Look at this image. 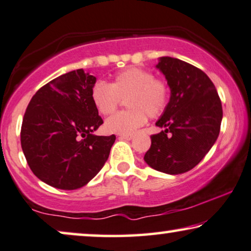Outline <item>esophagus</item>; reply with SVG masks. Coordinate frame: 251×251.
Returning <instances> with one entry per match:
<instances>
[{
  "label": "esophagus",
  "instance_id": "1",
  "mask_svg": "<svg viewBox=\"0 0 251 251\" xmlns=\"http://www.w3.org/2000/svg\"><path fill=\"white\" fill-rule=\"evenodd\" d=\"M119 139H124V140H132L133 135H119Z\"/></svg>",
  "mask_w": 251,
  "mask_h": 251
}]
</instances>
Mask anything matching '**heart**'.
<instances>
[{
    "mask_svg": "<svg viewBox=\"0 0 251 251\" xmlns=\"http://www.w3.org/2000/svg\"><path fill=\"white\" fill-rule=\"evenodd\" d=\"M92 102L101 115H111L126 100L128 110L118 112L105 120L106 132L132 135L147 122V116L155 118L168 108L171 87L163 78H155L148 70L127 68L117 72L108 83L99 80L92 87Z\"/></svg>",
    "mask_w": 251,
    "mask_h": 251,
    "instance_id": "obj_1",
    "label": "heart"
}]
</instances>
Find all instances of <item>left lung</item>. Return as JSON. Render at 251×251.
<instances>
[{"mask_svg":"<svg viewBox=\"0 0 251 251\" xmlns=\"http://www.w3.org/2000/svg\"><path fill=\"white\" fill-rule=\"evenodd\" d=\"M157 68L171 87V99L156 123L163 131L151 135L145 160L157 171L180 175L195 168L216 142L223 118L222 101L213 82L196 66L162 57Z\"/></svg>","mask_w":251,"mask_h":251,"instance_id":"left-lung-1","label":"left lung"}]
</instances>
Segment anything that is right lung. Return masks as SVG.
I'll use <instances>...</instances> for the list:
<instances>
[{"instance_id":"1","label":"right lung","mask_w":251,"mask_h":251,"mask_svg":"<svg viewBox=\"0 0 251 251\" xmlns=\"http://www.w3.org/2000/svg\"><path fill=\"white\" fill-rule=\"evenodd\" d=\"M96 78L68 72L35 93L23 118L21 142L32 172L59 189L85 186L103 168L116 135L92 133L103 124L91 92Z\"/></svg>"}]
</instances>
